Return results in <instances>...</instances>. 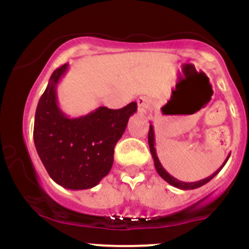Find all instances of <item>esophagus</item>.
<instances>
[{
	"label": "esophagus",
	"mask_w": 249,
	"mask_h": 249,
	"mask_svg": "<svg viewBox=\"0 0 249 249\" xmlns=\"http://www.w3.org/2000/svg\"><path fill=\"white\" fill-rule=\"evenodd\" d=\"M137 103H138V111L141 113H147L148 111H150L151 101L148 97H145V96L139 97Z\"/></svg>",
	"instance_id": "34e87169"
}]
</instances>
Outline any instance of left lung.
<instances>
[{"label":"left lung","instance_id":"left-lung-1","mask_svg":"<svg viewBox=\"0 0 249 249\" xmlns=\"http://www.w3.org/2000/svg\"><path fill=\"white\" fill-rule=\"evenodd\" d=\"M154 144H156V138H154V128H153V125L151 124L150 125V130H148V146H150V151H151V154H152L154 166H156L157 172H158L159 176H160L161 178L165 180V181H167L170 185H172V186L177 187V188H180V190H185V191L194 190V188L201 187L202 185L207 184L208 181H211V180H212L214 177H215L216 174H218L220 171L222 170V167L225 166V164L227 162L228 158H230V156H231V154H228V157L226 158L224 164H222L221 166H220L213 174H211L210 177H207V178L201 179V180H199V181H194V182H185V181H180V180L176 179L174 177L171 176V174H168L167 171L165 170L164 167H162L160 161H159L158 156H157V151H156V147H154Z\"/></svg>","mask_w":249,"mask_h":249}]
</instances>
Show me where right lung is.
Instances as JSON below:
<instances>
[{"mask_svg": "<svg viewBox=\"0 0 249 249\" xmlns=\"http://www.w3.org/2000/svg\"><path fill=\"white\" fill-rule=\"evenodd\" d=\"M69 64L51 75L37 104L34 142L50 178L68 190L95 187L113 164L117 142L137 111L132 102L119 110L99 107L85 116L70 118L59 108L57 85Z\"/></svg>", "mask_w": 249, "mask_h": 249, "instance_id": "right-lung-1", "label": "right lung"}]
</instances>
